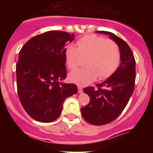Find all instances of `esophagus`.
Listing matches in <instances>:
<instances>
[{
    "mask_svg": "<svg viewBox=\"0 0 153 153\" xmlns=\"http://www.w3.org/2000/svg\"><path fill=\"white\" fill-rule=\"evenodd\" d=\"M78 93H83V89H82V87L79 86H78Z\"/></svg>",
    "mask_w": 153,
    "mask_h": 153,
    "instance_id": "obj_1",
    "label": "esophagus"
}]
</instances>
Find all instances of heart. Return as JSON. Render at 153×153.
<instances>
[{"instance_id": "b5f03b06", "label": "heart", "mask_w": 153, "mask_h": 153, "mask_svg": "<svg viewBox=\"0 0 153 153\" xmlns=\"http://www.w3.org/2000/svg\"><path fill=\"white\" fill-rule=\"evenodd\" d=\"M86 58V67L70 73V82L85 86L99 79L111 76L120 63V50L115 41L95 34L83 36L78 40L77 47L69 44L65 50L66 63L70 70L77 68Z\"/></svg>"}]
</instances>
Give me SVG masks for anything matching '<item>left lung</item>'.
Listing matches in <instances>:
<instances>
[{
  "label": "left lung",
  "mask_w": 153,
  "mask_h": 153,
  "mask_svg": "<svg viewBox=\"0 0 153 153\" xmlns=\"http://www.w3.org/2000/svg\"><path fill=\"white\" fill-rule=\"evenodd\" d=\"M108 35L120 50L121 63L117 71L107 79L97 84V89L89 86L83 92L90 97V102L81 108V115L92 125L109 123L125 109L134 90L136 61L129 45L117 35L108 31H97Z\"/></svg>",
  "instance_id": "obj_1"
}]
</instances>
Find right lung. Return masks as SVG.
<instances>
[{"mask_svg": "<svg viewBox=\"0 0 153 153\" xmlns=\"http://www.w3.org/2000/svg\"><path fill=\"white\" fill-rule=\"evenodd\" d=\"M74 39V33L47 31L30 39L19 53L17 93L24 110L36 121H54L65 100L77 93L75 84L60 82L67 76L66 46Z\"/></svg>", "mask_w": 153, "mask_h": 153, "instance_id": "add662e5", "label": "right lung"}]
</instances>
